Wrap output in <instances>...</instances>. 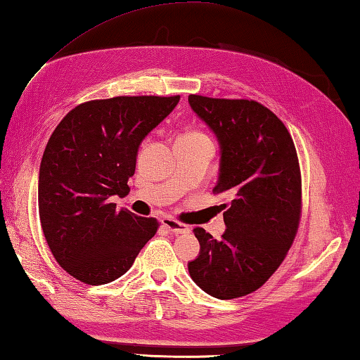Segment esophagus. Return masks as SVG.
<instances>
[{
	"instance_id": "1",
	"label": "esophagus",
	"mask_w": 360,
	"mask_h": 360,
	"mask_svg": "<svg viewBox=\"0 0 360 360\" xmlns=\"http://www.w3.org/2000/svg\"><path fill=\"white\" fill-rule=\"evenodd\" d=\"M162 225L165 226L168 231H172L174 234H187L188 231H191V228H188L187 225L181 224V221L174 220V219H169V217H163Z\"/></svg>"
}]
</instances>
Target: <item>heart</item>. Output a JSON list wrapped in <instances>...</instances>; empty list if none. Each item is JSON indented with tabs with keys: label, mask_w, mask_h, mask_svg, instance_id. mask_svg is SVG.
Listing matches in <instances>:
<instances>
[{
	"label": "heart",
	"mask_w": 360,
	"mask_h": 360,
	"mask_svg": "<svg viewBox=\"0 0 360 360\" xmlns=\"http://www.w3.org/2000/svg\"><path fill=\"white\" fill-rule=\"evenodd\" d=\"M192 135H200V134H192Z\"/></svg>",
	"instance_id": "heart-1"
}]
</instances>
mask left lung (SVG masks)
Instances as JSON below:
<instances>
[{
    "instance_id": "obj_1",
    "label": "left lung",
    "mask_w": 360,
    "mask_h": 360,
    "mask_svg": "<svg viewBox=\"0 0 360 360\" xmlns=\"http://www.w3.org/2000/svg\"><path fill=\"white\" fill-rule=\"evenodd\" d=\"M188 103L219 141L214 193L231 197L220 206L226 226L220 240L193 230L200 253L187 264L188 274L212 297H240L267 282L297 233L296 148L285 124L258 102L191 94Z\"/></svg>"
}]
</instances>
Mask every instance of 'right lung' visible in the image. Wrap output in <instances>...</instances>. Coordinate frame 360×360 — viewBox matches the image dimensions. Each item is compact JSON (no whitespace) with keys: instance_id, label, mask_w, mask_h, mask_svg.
Instances as JSON below:
<instances>
[{"instance_id":"right-lung-1","label":"right lung","mask_w":360,"mask_h":360,"mask_svg":"<svg viewBox=\"0 0 360 360\" xmlns=\"http://www.w3.org/2000/svg\"><path fill=\"white\" fill-rule=\"evenodd\" d=\"M181 97L91 101L63 117L39 168V217L55 259L72 277L103 285L124 276L158 231L154 217L116 209L141 141Z\"/></svg>"}]
</instances>
